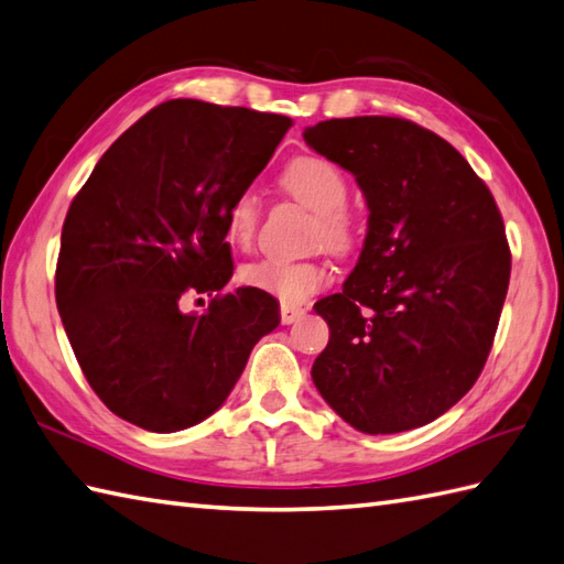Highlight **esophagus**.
<instances>
[{
    "instance_id": "34e87169",
    "label": "esophagus",
    "mask_w": 564,
    "mask_h": 564,
    "mask_svg": "<svg viewBox=\"0 0 564 564\" xmlns=\"http://www.w3.org/2000/svg\"><path fill=\"white\" fill-rule=\"evenodd\" d=\"M302 316H304V308H299V306H286V304H282V308H280V318H282L284 325H292V323H296Z\"/></svg>"
}]
</instances>
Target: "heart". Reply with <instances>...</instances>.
Wrapping results in <instances>:
<instances>
[{"label":"heart","instance_id":"b5f03b06","mask_svg":"<svg viewBox=\"0 0 564 564\" xmlns=\"http://www.w3.org/2000/svg\"><path fill=\"white\" fill-rule=\"evenodd\" d=\"M280 187L316 212L314 239L316 246L328 248L335 256H345L359 241V221L349 209L347 193L349 183L345 173L333 161L321 156H299L280 173ZM260 221V195L253 187H246L236 195L224 212V231L236 246H250ZM239 280L250 290L265 292L282 304H302L328 282V270L316 260H282L258 258L246 262L239 270Z\"/></svg>","mask_w":564,"mask_h":564}]
</instances>
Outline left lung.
<instances>
[{
	"instance_id": "obj_1",
	"label": "left lung",
	"mask_w": 564,
	"mask_h": 564,
	"mask_svg": "<svg viewBox=\"0 0 564 564\" xmlns=\"http://www.w3.org/2000/svg\"><path fill=\"white\" fill-rule=\"evenodd\" d=\"M304 140L357 178L369 229L311 377L365 434L422 427L466 395L490 355L511 253L499 207L440 134L388 116L335 118Z\"/></svg>"
}]
</instances>
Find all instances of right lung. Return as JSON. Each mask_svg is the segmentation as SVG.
<instances>
[{
  "mask_svg": "<svg viewBox=\"0 0 564 564\" xmlns=\"http://www.w3.org/2000/svg\"><path fill=\"white\" fill-rule=\"evenodd\" d=\"M292 120L176 98L124 130L72 199L55 299L86 381L137 427L169 434L215 412L250 349L280 325L265 292L231 280L224 212ZM207 293L203 315H183ZM203 302V299H197Z\"/></svg>",
  "mask_w": 564,
  "mask_h": 564,
  "instance_id": "1",
  "label": "right lung"
}]
</instances>
